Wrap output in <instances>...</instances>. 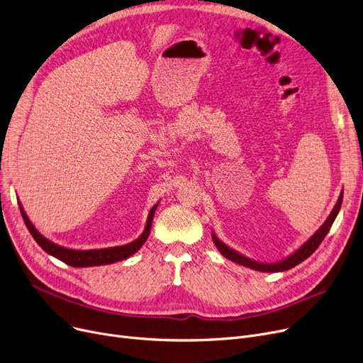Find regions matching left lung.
<instances>
[{"mask_svg": "<svg viewBox=\"0 0 363 363\" xmlns=\"http://www.w3.org/2000/svg\"><path fill=\"white\" fill-rule=\"evenodd\" d=\"M341 203H342V191L340 193L338 200H337L334 208L331 211L330 216L327 218L325 222H323V223L319 226V230H318L306 242H303L294 253H291L290 256H287V257L279 260V262H275V263H262V262H256V260H253V259H250V257H247V256H244V255L235 252L234 249H231V247H228L225 242H222V241L216 237L215 233H212V238H213L215 245L218 247V250H219L226 259H230V260H233V262H235V263H238V264L247 266V268L255 269V271H260V272H282V271H289V269L294 268L296 264L301 263L303 260H306V259L318 249L319 244L322 242V240L325 238V235H327L328 231L331 230V226H333V223H334V220H335V218H337V215H338V212H340V208H341Z\"/></svg>", "mask_w": 363, "mask_h": 363, "instance_id": "left-lung-1", "label": "left lung"}]
</instances>
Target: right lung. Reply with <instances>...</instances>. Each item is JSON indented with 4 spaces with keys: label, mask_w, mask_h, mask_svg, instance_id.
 <instances>
[{
    "label": "right lung",
    "mask_w": 363,
    "mask_h": 363,
    "mask_svg": "<svg viewBox=\"0 0 363 363\" xmlns=\"http://www.w3.org/2000/svg\"><path fill=\"white\" fill-rule=\"evenodd\" d=\"M159 203L151 207V211L148 212V218H147V223L143 234L128 244L123 245H116V247H107V249H92V250H74V249H67V247L59 245L52 241H50L48 238H45L40 231L36 230L33 226V223L29 220L25 208L22 206V203H18V208H21V213L23 216V220L28 226V230L30 233V235L33 237V240L40 244L41 249L48 253L50 256L59 259L62 262H65L66 264L73 266V268H88V266H101V264H110L114 262L119 260H125L128 257H130L132 255H135L143 244L147 241L150 231H151V223H152V218H155V212L157 208Z\"/></svg>",
    "instance_id": "obj_1"
}]
</instances>
